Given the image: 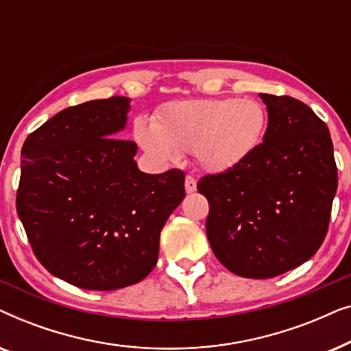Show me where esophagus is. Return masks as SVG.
<instances>
[{
    "mask_svg": "<svg viewBox=\"0 0 351 351\" xmlns=\"http://www.w3.org/2000/svg\"><path fill=\"white\" fill-rule=\"evenodd\" d=\"M196 190V180L191 176L185 177V191L186 193H193Z\"/></svg>",
    "mask_w": 351,
    "mask_h": 351,
    "instance_id": "1",
    "label": "esophagus"
}]
</instances>
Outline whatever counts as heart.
Here are the masks:
<instances>
[{
  "mask_svg": "<svg viewBox=\"0 0 351 351\" xmlns=\"http://www.w3.org/2000/svg\"><path fill=\"white\" fill-rule=\"evenodd\" d=\"M267 112L251 99H196L167 104L153 124L137 119L138 145L161 165L193 152L198 166L222 174L243 165L261 145Z\"/></svg>",
  "mask_w": 351,
  "mask_h": 351,
  "instance_id": "1",
  "label": "heart"
}]
</instances>
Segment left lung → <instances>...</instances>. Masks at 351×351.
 Wrapping results in <instances>:
<instances>
[{
    "instance_id": "8db88e82",
    "label": "left lung",
    "mask_w": 351,
    "mask_h": 351,
    "mask_svg": "<svg viewBox=\"0 0 351 351\" xmlns=\"http://www.w3.org/2000/svg\"><path fill=\"white\" fill-rule=\"evenodd\" d=\"M268 126L243 165L206 176L210 247L234 275L265 280L315 256L328 233L337 191L329 129L289 95L261 94Z\"/></svg>"
}]
</instances>
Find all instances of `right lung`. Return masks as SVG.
I'll return each mask as SVG.
<instances>
[{"mask_svg":"<svg viewBox=\"0 0 351 351\" xmlns=\"http://www.w3.org/2000/svg\"><path fill=\"white\" fill-rule=\"evenodd\" d=\"M131 99L69 107L22 147L17 214L41 265L70 285L114 291L156 265L160 233L185 198V174L138 171L137 145L117 138Z\"/></svg>","mask_w":351,"mask_h":351,"instance_id":"obj_1","label":"right lung"}]
</instances>
